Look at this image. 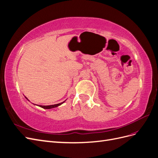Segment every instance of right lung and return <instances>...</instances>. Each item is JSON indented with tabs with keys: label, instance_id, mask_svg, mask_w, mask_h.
<instances>
[{
	"label": "right lung",
	"instance_id": "obj_1",
	"mask_svg": "<svg viewBox=\"0 0 158 158\" xmlns=\"http://www.w3.org/2000/svg\"><path fill=\"white\" fill-rule=\"evenodd\" d=\"M25 98H26V99L27 100V101H29V99H28L26 96H25ZM66 101V100H65ZM65 101H64L63 102H62V103H58V104H55V105H51V106H41V105H39V106H38V105H36V104H34V103H33V105H34V106H39V107H41V108H43V109H52V108H55V107H58V106H60V105H62L63 104V103H64L65 102ZM30 102V101H29Z\"/></svg>",
	"mask_w": 158,
	"mask_h": 158
}]
</instances>
